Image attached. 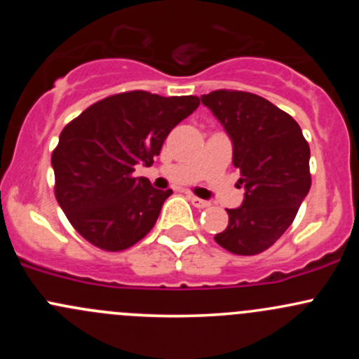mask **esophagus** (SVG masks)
Listing matches in <instances>:
<instances>
[{
  "label": "esophagus",
  "mask_w": 359,
  "mask_h": 359,
  "mask_svg": "<svg viewBox=\"0 0 359 359\" xmlns=\"http://www.w3.org/2000/svg\"><path fill=\"white\" fill-rule=\"evenodd\" d=\"M189 201L193 203L196 208H206V206H210V201L201 200V198H196V196H189Z\"/></svg>",
  "instance_id": "obj_1"
}]
</instances>
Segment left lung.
<instances>
[{"label": "left lung", "instance_id": "1", "mask_svg": "<svg viewBox=\"0 0 359 359\" xmlns=\"http://www.w3.org/2000/svg\"><path fill=\"white\" fill-rule=\"evenodd\" d=\"M233 140V165L245 186L241 206L215 241L236 255H257L290 227L311 189L309 144L299 123L255 93L215 90L201 95Z\"/></svg>", "mask_w": 359, "mask_h": 359}]
</instances>
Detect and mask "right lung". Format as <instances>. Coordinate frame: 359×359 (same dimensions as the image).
<instances>
[{
	"label": "right lung",
	"instance_id": "add662e5",
	"mask_svg": "<svg viewBox=\"0 0 359 359\" xmlns=\"http://www.w3.org/2000/svg\"><path fill=\"white\" fill-rule=\"evenodd\" d=\"M198 106L194 95L135 90L99 100L64 126L52 153L55 198L86 241L121 252L153 229L172 189L133 177L135 165H153L172 128Z\"/></svg>",
	"mask_w": 359,
	"mask_h": 359
}]
</instances>
